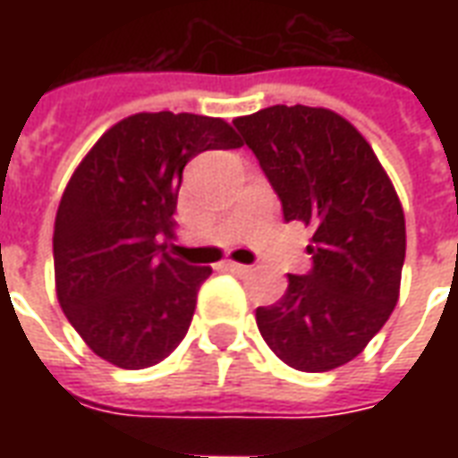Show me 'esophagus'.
Here are the masks:
<instances>
[{
    "mask_svg": "<svg viewBox=\"0 0 458 458\" xmlns=\"http://www.w3.org/2000/svg\"><path fill=\"white\" fill-rule=\"evenodd\" d=\"M223 267L228 269V272H233V275H248L250 269H252L250 265H240V262H233V259H225Z\"/></svg>",
    "mask_w": 458,
    "mask_h": 458,
    "instance_id": "obj_1",
    "label": "esophagus"
}]
</instances>
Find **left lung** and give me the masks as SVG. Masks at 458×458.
<instances>
[{
	"instance_id": "left-lung-1",
	"label": "left lung",
	"mask_w": 458,
	"mask_h": 458,
	"mask_svg": "<svg viewBox=\"0 0 458 458\" xmlns=\"http://www.w3.org/2000/svg\"><path fill=\"white\" fill-rule=\"evenodd\" d=\"M277 191L284 220L311 228L309 275L255 311L265 344L294 370L324 373L363 353L400 297L404 213L393 181L351 122L327 107L272 105L235 117Z\"/></svg>"
}]
</instances>
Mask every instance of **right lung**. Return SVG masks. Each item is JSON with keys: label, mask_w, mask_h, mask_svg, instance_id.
Listing matches in <instances>:
<instances>
[{"label": "right lung", "mask_w": 458, "mask_h": 458, "mask_svg": "<svg viewBox=\"0 0 458 458\" xmlns=\"http://www.w3.org/2000/svg\"><path fill=\"white\" fill-rule=\"evenodd\" d=\"M242 147L220 117L137 113L85 154L54 225L55 294L88 348L124 370L161 363L191 327L210 267L166 252L183 166Z\"/></svg>", "instance_id": "add662e5"}]
</instances>
